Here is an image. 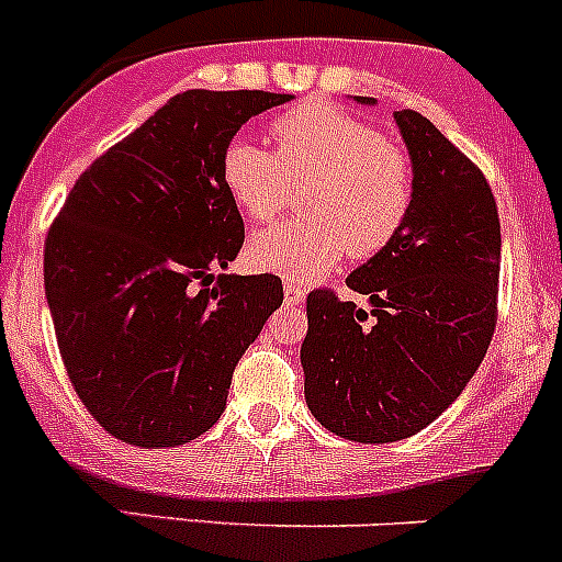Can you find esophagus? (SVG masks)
Listing matches in <instances>:
<instances>
[{
    "mask_svg": "<svg viewBox=\"0 0 562 562\" xmlns=\"http://www.w3.org/2000/svg\"><path fill=\"white\" fill-rule=\"evenodd\" d=\"M284 297H286V303H292V306H295V303H301L303 297H306V286L295 284V281H286V284H284Z\"/></svg>",
    "mask_w": 562,
    "mask_h": 562,
    "instance_id": "obj_1",
    "label": "esophagus"
}]
</instances>
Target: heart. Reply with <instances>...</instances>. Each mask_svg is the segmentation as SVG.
Listing matches in <instances>:
<instances>
[{
    "instance_id": "obj_1",
    "label": "heart",
    "mask_w": 562,
    "mask_h": 562,
    "mask_svg": "<svg viewBox=\"0 0 562 562\" xmlns=\"http://www.w3.org/2000/svg\"><path fill=\"white\" fill-rule=\"evenodd\" d=\"M276 153L231 142L223 183L256 223L272 220L301 194L303 217L254 236L247 259L290 281L326 272L342 254L370 259L404 228L415 175L401 144L331 102H306L270 125Z\"/></svg>"
}]
</instances>
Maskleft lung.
<instances>
[{
    "label": "left lung",
    "instance_id": "8db88e82",
    "mask_svg": "<svg viewBox=\"0 0 562 562\" xmlns=\"http://www.w3.org/2000/svg\"><path fill=\"white\" fill-rule=\"evenodd\" d=\"M359 102H373L359 97ZM412 156L404 228L345 284L306 297L303 393L317 420L357 442H395L440 418L485 359L498 321L502 225L482 169L418 111H395Z\"/></svg>",
    "mask_w": 562,
    "mask_h": 562
}]
</instances>
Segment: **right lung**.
I'll return each mask as SVG.
<instances>
[{
	"label": "right lung",
	"instance_id": "1",
	"mask_svg": "<svg viewBox=\"0 0 562 562\" xmlns=\"http://www.w3.org/2000/svg\"><path fill=\"white\" fill-rule=\"evenodd\" d=\"M270 91L175 94L75 180L44 241L64 368L116 440L164 449L217 424L236 362L284 301L281 278L214 276L245 241L223 153Z\"/></svg>",
	"mask_w": 562,
	"mask_h": 562
}]
</instances>
